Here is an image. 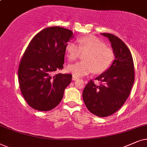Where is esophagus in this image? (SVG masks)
<instances>
[{"label":"esophagus","mask_w":147,"mask_h":147,"mask_svg":"<svg viewBox=\"0 0 147 147\" xmlns=\"http://www.w3.org/2000/svg\"><path fill=\"white\" fill-rule=\"evenodd\" d=\"M77 79H78L77 77H75V76H72V81H76V80H77Z\"/></svg>","instance_id":"esophagus-1"}]
</instances>
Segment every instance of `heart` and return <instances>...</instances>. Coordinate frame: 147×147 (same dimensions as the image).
Here are the masks:
<instances>
[{
    "mask_svg": "<svg viewBox=\"0 0 147 147\" xmlns=\"http://www.w3.org/2000/svg\"><path fill=\"white\" fill-rule=\"evenodd\" d=\"M78 46L70 42L66 46V52L70 61H75L81 53L84 61L70 64L67 70L75 77H83L95 71L100 73L106 70L114 60V53L97 37L89 36L77 39Z\"/></svg>",
    "mask_w": 147,
    "mask_h": 147,
    "instance_id": "b5f03b06",
    "label": "heart"
}]
</instances>
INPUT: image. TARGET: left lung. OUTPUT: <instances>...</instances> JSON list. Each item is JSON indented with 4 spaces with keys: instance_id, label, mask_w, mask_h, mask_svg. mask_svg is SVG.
<instances>
[{
    "instance_id": "obj_1",
    "label": "left lung",
    "mask_w": 147,
    "mask_h": 147,
    "mask_svg": "<svg viewBox=\"0 0 147 147\" xmlns=\"http://www.w3.org/2000/svg\"><path fill=\"white\" fill-rule=\"evenodd\" d=\"M109 39L115 59L111 65L95 79L91 80L83 90V98L90 112L107 117L116 112L128 98L134 81V67L130 50L122 40L113 34L103 33Z\"/></svg>"
}]
</instances>
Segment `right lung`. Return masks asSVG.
I'll return each mask as SVG.
<instances>
[{"mask_svg": "<svg viewBox=\"0 0 147 147\" xmlns=\"http://www.w3.org/2000/svg\"><path fill=\"white\" fill-rule=\"evenodd\" d=\"M72 38L69 29L50 27L36 34L27 47L18 77L21 93L32 108L49 111L61 101L72 75L54 72L63 68L66 46Z\"/></svg>", "mask_w": 147, "mask_h": 147, "instance_id": "1", "label": "right lung"}]
</instances>
